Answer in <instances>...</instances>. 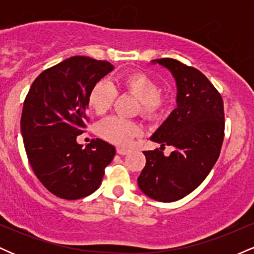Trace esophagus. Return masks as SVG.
I'll use <instances>...</instances> for the list:
<instances>
[{"mask_svg": "<svg viewBox=\"0 0 254 254\" xmlns=\"http://www.w3.org/2000/svg\"><path fill=\"white\" fill-rule=\"evenodd\" d=\"M129 149H125V148H117V153L121 154V155H127V154H129Z\"/></svg>", "mask_w": 254, "mask_h": 254, "instance_id": "esophagus-1", "label": "esophagus"}]
</instances>
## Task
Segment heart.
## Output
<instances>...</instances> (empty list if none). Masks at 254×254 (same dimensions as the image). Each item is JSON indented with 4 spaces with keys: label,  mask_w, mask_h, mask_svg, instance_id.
<instances>
[{
    "label": "heart",
    "mask_w": 254,
    "mask_h": 254,
    "mask_svg": "<svg viewBox=\"0 0 254 254\" xmlns=\"http://www.w3.org/2000/svg\"><path fill=\"white\" fill-rule=\"evenodd\" d=\"M121 92L130 93L138 99L137 111L149 121L161 118L171 106L170 95L160 92L159 83L143 71H131L117 78ZM117 98V90L109 81H99L94 84L88 97L89 109L98 116H104L112 107ZM142 132L141 125L136 122L119 117L104 119L98 125L99 136L121 147L130 145L132 139Z\"/></svg>",
    "instance_id": "heart-1"
}]
</instances>
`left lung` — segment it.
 Instances as JSON below:
<instances>
[{"label": "left lung", "mask_w": 254, "mask_h": 254, "mask_svg": "<svg viewBox=\"0 0 254 254\" xmlns=\"http://www.w3.org/2000/svg\"><path fill=\"white\" fill-rule=\"evenodd\" d=\"M153 62L167 68L176 78L178 107L150 137L161 148L143 151L145 166L137 183L148 197L174 202L197 189L216 164L224 137L223 100L193 66L173 58ZM165 145L175 148L168 157L162 151Z\"/></svg>", "instance_id": "8db88e82"}]
</instances>
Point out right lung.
Masks as SVG:
<instances>
[{
    "label": "right lung",
    "mask_w": 254,
    "mask_h": 254,
    "mask_svg": "<svg viewBox=\"0 0 254 254\" xmlns=\"http://www.w3.org/2000/svg\"><path fill=\"white\" fill-rule=\"evenodd\" d=\"M112 70L107 61L70 57L44 70L26 95L20 123L26 154L39 182L55 196H89L116 155V148L100 138L84 149L76 142L89 119L90 90Z\"/></svg>",
    "instance_id": "obj_1"
}]
</instances>
